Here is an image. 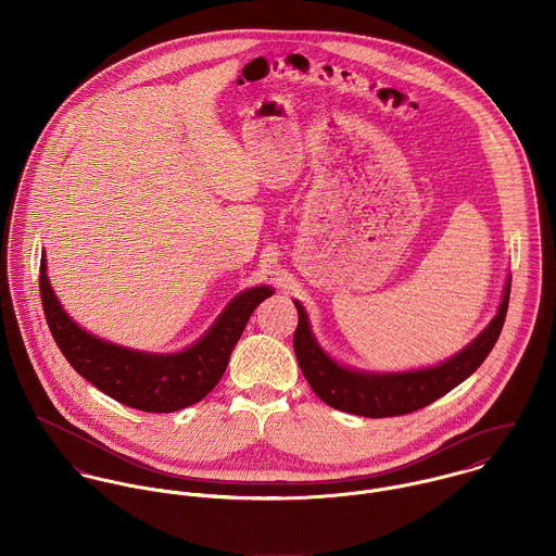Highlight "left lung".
I'll return each mask as SVG.
<instances>
[{
  "instance_id": "1",
  "label": "left lung",
  "mask_w": 556,
  "mask_h": 556,
  "mask_svg": "<svg viewBox=\"0 0 556 556\" xmlns=\"http://www.w3.org/2000/svg\"><path fill=\"white\" fill-rule=\"evenodd\" d=\"M509 289L511 276H507L496 315L465 349L437 366L400 372L359 370L336 362L318 344L306 308L295 300L293 304L298 308L300 323L293 336V346L300 368L313 392L325 404L338 410L364 417H394L413 413L452 392L483 364L503 329L509 304Z\"/></svg>"
}]
</instances>
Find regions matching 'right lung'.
<instances>
[{
  "label": "right lung",
  "mask_w": 556,
  "mask_h": 556,
  "mask_svg": "<svg viewBox=\"0 0 556 556\" xmlns=\"http://www.w3.org/2000/svg\"><path fill=\"white\" fill-rule=\"evenodd\" d=\"M269 295L274 289L267 285L245 289L194 344L177 353H150L83 329L62 308L47 276V258L40 261L42 308L64 357L106 396L148 413H173L207 396L223 379L248 318Z\"/></svg>",
  "instance_id": "right-lung-1"
}]
</instances>
